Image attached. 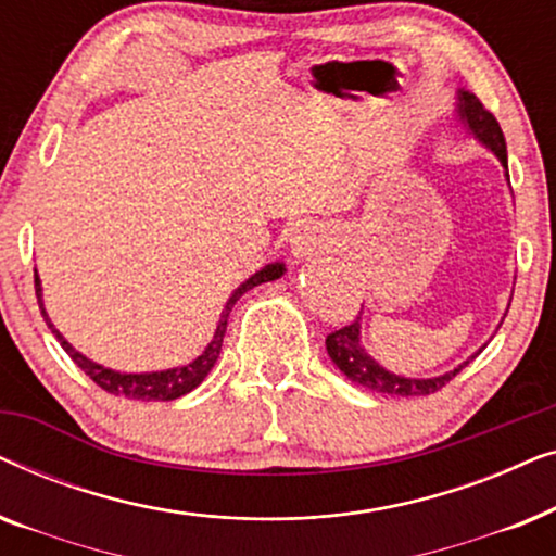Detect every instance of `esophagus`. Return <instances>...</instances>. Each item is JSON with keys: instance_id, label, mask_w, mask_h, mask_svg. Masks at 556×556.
Returning <instances> with one entry per match:
<instances>
[{"instance_id": "obj_1", "label": "esophagus", "mask_w": 556, "mask_h": 556, "mask_svg": "<svg viewBox=\"0 0 556 556\" xmlns=\"http://www.w3.org/2000/svg\"><path fill=\"white\" fill-rule=\"evenodd\" d=\"M329 245H331V238H329V232H326V227L314 225V223L299 227L291 240L293 257H299V261L324 253V250H329Z\"/></svg>"}]
</instances>
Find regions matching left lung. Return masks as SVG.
Listing matches in <instances>:
<instances>
[{"label": "left lung", "mask_w": 556, "mask_h": 556, "mask_svg": "<svg viewBox=\"0 0 556 556\" xmlns=\"http://www.w3.org/2000/svg\"><path fill=\"white\" fill-rule=\"evenodd\" d=\"M458 113L460 121L468 126V131L476 136L478 141L485 143L493 154L498 156V162L508 166V156H506V139L504 131H501L496 116L491 111H485V105L478 101L473 93H466L460 90L458 93ZM508 177V174H506ZM362 316H356L352 324L344 326V329L331 331L326 337V352H329L331 362L344 371V375L352 379L354 384L367 387L371 392H382V394H397V397H417V394H432L438 392L440 387H445L451 379L458 375V371L466 367L468 362H463L460 367H455L453 371H445V375L432 377V379H407L400 375H392L384 367L371 359V356L364 352L362 346ZM473 359V356H470Z\"/></svg>", "instance_id": "1"}]
</instances>
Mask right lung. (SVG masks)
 <instances>
[{
    "instance_id": "add662e5",
    "label": "right lung",
    "mask_w": 556,
    "mask_h": 556,
    "mask_svg": "<svg viewBox=\"0 0 556 556\" xmlns=\"http://www.w3.org/2000/svg\"><path fill=\"white\" fill-rule=\"evenodd\" d=\"M286 273V265L283 263H270L265 265L255 273V276H250L245 283L240 288H235V293L230 295V301L225 303V311L223 316H219V324L215 329V337L207 344V349L197 356L194 362L185 364V367H174V369H164V371H143V375H121V371H113V369H105L101 364L90 362L88 356H83L80 352H75V349L67 344L63 339V333H60L52 321L48 318V311L42 306V286H40V278H37L35 273V293H37V303H40V311L45 316V321H48L50 331L55 333V339L60 341V346L65 349L67 356L78 364V367L86 371V375L93 379V382L105 390L109 394H116V397H128V400H159V402H169V400H177L181 394L192 392L194 387L202 384V379L210 375V369L215 367L217 356H219V349H223V339H225V331H227V318H230V311L235 303L242 293H248L250 288L261 286V283H268V280H276Z\"/></svg>"
}]
</instances>
